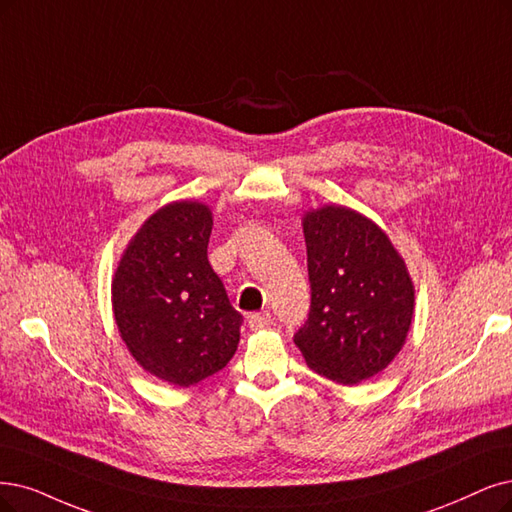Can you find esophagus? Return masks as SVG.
I'll return each instance as SVG.
<instances>
[{"instance_id":"obj_1","label":"esophagus","mask_w":512,"mask_h":512,"mask_svg":"<svg viewBox=\"0 0 512 512\" xmlns=\"http://www.w3.org/2000/svg\"><path fill=\"white\" fill-rule=\"evenodd\" d=\"M272 323H274V318H272L270 312H253V314H249V327L253 331L268 329Z\"/></svg>"}]
</instances>
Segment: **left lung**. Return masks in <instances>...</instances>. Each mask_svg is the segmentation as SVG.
I'll return each instance as SVG.
<instances>
[{
    "label": "left lung",
    "instance_id": "left-lung-1",
    "mask_svg": "<svg viewBox=\"0 0 512 512\" xmlns=\"http://www.w3.org/2000/svg\"><path fill=\"white\" fill-rule=\"evenodd\" d=\"M310 312L293 342L316 373L354 386L401 352L415 291L403 257L371 219L346 206L304 217Z\"/></svg>",
    "mask_w": 512,
    "mask_h": 512
}]
</instances>
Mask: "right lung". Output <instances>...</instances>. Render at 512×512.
I'll use <instances>...</instances> for the list:
<instances>
[{
	"instance_id": "1",
	"label": "right lung",
	"mask_w": 512,
	"mask_h": 512,
	"mask_svg": "<svg viewBox=\"0 0 512 512\" xmlns=\"http://www.w3.org/2000/svg\"><path fill=\"white\" fill-rule=\"evenodd\" d=\"M211 230L213 213L200 202L162 206L130 240L111 282L132 358L183 388L221 371L240 342L242 314L208 263Z\"/></svg>"
}]
</instances>
